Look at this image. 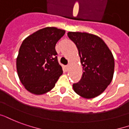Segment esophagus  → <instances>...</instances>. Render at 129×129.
Segmentation results:
<instances>
[{"instance_id":"esophagus-1","label":"esophagus","mask_w":129,"mask_h":129,"mask_svg":"<svg viewBox=\"0 0 129 129\" xmlns=\"http://www.w3.org/2000/svg\"><path fill=\"white\" fill-rule=\"evenodd\" d=\"M69 65H67L66 66V70L69 71Z\"/></svg>"}]
</instances>
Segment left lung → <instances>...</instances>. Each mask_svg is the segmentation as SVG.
Masks as SVG:
<instances>
[{
	"label": "left lung",
	"instance_id": "1",
	"mask_svg": "<svg viewBox=\"0 0 129 129\" xmlns=\"http://www.w3.org/2000/svg\"><path fill=\"white\" fill-rule=\"evenodd\" d=\"M67 35L77 47L83 67L82 78L73 84V90L86 99L96 97L112 82L114 72V56L105 42L98 36L78 32H69Z\"/></svg>",
	"mask_w": 129,
	"mask_h": 129
}]
</instances>
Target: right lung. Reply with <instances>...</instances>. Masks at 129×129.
I'll return each instance as SVG.
<instances>
[{
    "label": "right lung",
    "mask_w": 129,
    "mask_h": 129,
    "mask_svg": "<svg viewBox=\"0 0 129 129\" xmlns=\"http://www.w3.org/2000/svg\"><path fill=\"white\" fill-rule=\"evenodd\" d=\"M65 30L47 27L23 41L17 60V75L25 88L35 94L51 90L62 74L55 46Z\"/></svg>",
    "instance_id": "add662e5"
}]
</instances>
